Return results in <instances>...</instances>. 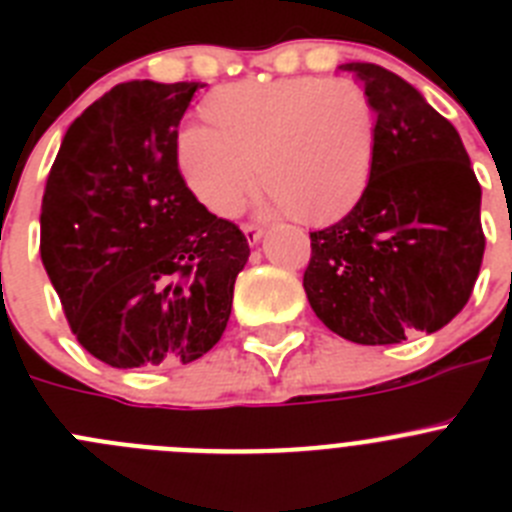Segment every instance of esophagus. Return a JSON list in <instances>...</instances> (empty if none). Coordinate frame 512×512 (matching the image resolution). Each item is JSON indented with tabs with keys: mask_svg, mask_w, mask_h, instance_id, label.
Wrapping results in <instances>:
<instances>
[{
	"mask_svg": "<svg viewBox=\"0 0 512 512\" xmlns=\"http://www.w3.org/2000/svg\"><path fill=\"white\" fill-rule=\"evenodd\" d=\"M243 233H246V241L251 243V246H256V243L261 241V235H264V230H261L259 225L246 223V225H243Z\"/></svg>",
	"mask_w": 512,
	"mask_h": 512,
	"instance_id": "1",
	"label": "esophagus"
}]
</instances>
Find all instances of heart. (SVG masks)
<instances>
[{
  "label": "heart",
  "instance_id": "obj_1",
  "mask_svg": "<svg viewBox=\"0 0 512 512\" xmlns=\"http://www.w3.org/2000/svg\"><path fill=\"white\" fill-rule=\"evenodd\" d=\"M205 117L176 135V166L215 215L241 210L253 169L269 207L305 223L336 220L364 194L377 120L354 81L292 76L230 84L205 99Z\"/></svg>",
  "mask_w": 512,
  "mask_h": 512
}]
</instances>
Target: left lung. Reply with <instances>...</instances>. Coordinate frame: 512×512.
I'll use <instances>...</instances> for the list:
<instances>
[{
    "mask_svg": "<svg viewBox=\"0 0 512 512\" xmlns=\"http://www.w3.org/2000/svg\"><path fill=\"white\" fill-rule=\"evenodd\" d=\"M377 112L374 164L343 220L310 233L302 287L333 333L364 346L436 333L467 305L485 233L459 133L423 94L377 63H343Z\"/></svg>",
    "mask_w": 512,
    "mask_h": 512,
    "instance_id": "obj_1",
    "label": "left lung"
}]
</instances>
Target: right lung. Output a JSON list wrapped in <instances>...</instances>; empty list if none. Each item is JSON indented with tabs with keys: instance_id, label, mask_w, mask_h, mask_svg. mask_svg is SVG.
Returning <instances> with one entry per match:
<instances>
[{
	"instance_id": "right-lung-1",
	"label": "right lung",
	"mask_w": 512,
	"mask_h": 512,
	"mask_svg": "<svg viewBox=\"0 0 512 512\" xmlns=\"http://www.w3.org/2000/svg\"><path fill=\"white\" fill-rule=\"evenodd\" d=\"M200 81H125L61 140L40 259L76 341L115 369L189 364L220 341L246 235L197 202L176 166Z\"/></svg>"
}]
</instances>
